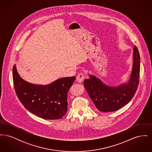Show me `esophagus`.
<instances>
[{"label": "esophagus", "instance_id": "1", "mask_svg": "<svg viewBox=\"0 0 152 152\" xmlns=\"http://www.w3.org/2000/svg\"><path fill=\"white\" fill-rule=\"evenodd\" d=\"M84 79V75L83 73H80L76 77V80L79 83H82Z\"/></svg>", "mask_w": 152, "mask_h": 152}]
</instances>
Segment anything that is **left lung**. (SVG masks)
Here are the masks:
<instances>
[{
  "label": "left lung",
  "mask_w": 152,
  "mask_h": 152,
  "mask_svg": "<svg viewBox=\"0 0 152 152\" xmlns=\"http://www.w3.org/2000/svg\"><path fill=\"white\" fill-rule=\"evenodd\" d=\"M134 62L129 81L118 87H109L93 76L86 79L84 86L99 111L114 112L127 104L133 97L139 84L140 57L137 47H134Z\"/></svg>",
  "instance_id": "8db88e82"
}]
</instances>
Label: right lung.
I'll use <instances>...</instances> for the list:
<instances>
[{
    "label": "right lung",
    "mask_w": 152,
    "mask_h": 152,
    "mask_svg": "<svg viewBox=\"0 0 152 152\" xmlns=\"http://www.w3.org/2000/svg\"><path fill=\"white\" fill-rule=\"evenodd\" d=\"M12 77L16 95L32 113L46 120L60 119L67 112V95L76 77H64L47 86H37L22 79L15 65Z\"/></svg>",
    "instance_id": "obj_1"
}]
</instances>
